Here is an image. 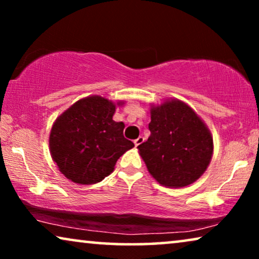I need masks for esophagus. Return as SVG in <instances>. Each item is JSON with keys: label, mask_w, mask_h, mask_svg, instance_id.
Here are the masks:
<instances>
[{"label": "esophagus", "mask_w": 259, "mask_h": 259, "mask_svg": "<svg viewBox=\"0 0 259 259\" xmlns=\"http://www.w3.org/2000/svg\"><path fill=\"white\" fill-rule=\"evenodd\" d=\"M143 143H144V138L143 137H139L138 139L134 140V145H136V147H138L139 145H141Z\"/></svg>", "instance_id": "esophagus-1"}]
</instances>
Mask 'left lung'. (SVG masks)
<instances>
[{
    "mask_svg": "<svg viewBox=\"0 0 259 259\" xmlns=\"http://www.w3.org/2000/svg\"><path fill=\"white\" fill-rule=\"evenodd\" d=\"M151 136L138 146L150 175L162 186L197 182L213 155L211 131L194 109L179 99L150 105Z\"/></svg>",
    "mask_w": 259,
    "mask_h": 259,
    "instance_id": "1",
    "label": "left lung"
}]
</instances>
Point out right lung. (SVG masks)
Returning a JSON list of instances; mask_svg holds the SVG:
<instances>
[{
  "mask_svg": "<svg viewBox=\"0 0 259 259\" xmlns=\"http://www.w3.org/2000/svg\"><path fill=\"white\" fill-rule=\"evenodd\" d=\"M125 102L90 95L56 118L49 133V151L67 179L80 185L101 182L114 171L118 159L134 147L122 134L125 123L113 120L116 107Z\"/></svg>",
  "mask_w": 259,
  "mask_h": 259,
  "instance_id": "1",
  "label": "right lung"
}]
</instances>
